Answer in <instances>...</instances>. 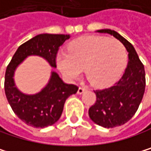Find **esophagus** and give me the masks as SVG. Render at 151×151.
<instances>
[{
    "label": "esophagus",
    "instance_id": "34e87169",
    "mask_svg": "<svg viewBox=\"0 0 151 151\" xmlns=\"http://www.w3.org/2000/svg\"><path fill=\"white\" fill-rule=\"evenodd\" d=\"M86 90V87H82V86H80L79 88H78V91H77V93L78 94H82L83 93H85V91Z\"/></svg>",
    "mask_w": 151,
    "mask_h": 151
}]
</instances>
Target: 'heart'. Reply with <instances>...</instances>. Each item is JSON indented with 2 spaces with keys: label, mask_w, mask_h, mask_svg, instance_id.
I'll list each match as a JSON object with an SVG mask.
<instances>
[{
  "label": "heart",
  "mask_w": 151,
  "mask_h": 151,
  "mask_svg": "<svg viewBox=\"0 0 151 151\" xmlns=\"http://www.w3.org/2000/svg\"><path fill=\"white\" fill-rule=\"evenodd\" d=\"M127 53L123 45L114 39L102 36H86L72 42L68 54L60 52L57 65L68 79H77L83 70L96 87L110 86L122 76Z\"/></svg>",
  "instance_id": "1"
}]
</instances>
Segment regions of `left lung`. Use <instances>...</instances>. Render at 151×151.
Here are the masks:
<instances>
[{
  "label": "left lung",
  "instance_id": "left-lung-1",
  "mask_svg": "<svg viewBox=\"0 0 151 151\" xmlns=\"http://www.w3.org/2000/svg\"><path fill=\"white\" fill-rule=\"evenodd\" d=\"M97 32L114 36L129 53V61L122 78L109 88L94 91L96 102L88 111L94 123L104 128H114L130 121L137 111L145 92V70L133 46L118 32L108 29Z\"/></svg>",
  "mask_w": 151,
  "mask_h": 151
}]
</instances>
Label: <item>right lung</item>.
I'll return each mask as SVG.
<instances>
[{"label":"right lung","mask_w":151,"mask_h":151,"mask_svg":"<svg viewBox=\"0 0 151 151\" xmlns=\"http://www.w3.org/2000/svg\"><path fill=\"white\" fill-rule=\"evenodd\" d=\"M70 37L64 34H40L20 45L7 66L4 90L14 114L26 124L45 128L56 123L63 111L65 100L76 93L78 87L63 82L58 73L51 72L47 86L35 94L21 93L14 82V73L19 64L29 56L45 58L52 67H57L56 58L59 47Z\"/></svg>","instance_id":"add662e5"}]
</instances>
